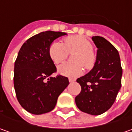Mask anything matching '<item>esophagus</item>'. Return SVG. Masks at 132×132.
Returning <instances> with one entry per match:
<instances>
[{
  "label": "esophagus",
  "mask_w": 132,
  "mask_h": 132,
  "mask_svg": "<svg viewBox=\"0 0 132 132\" xmlns=\"http://www.w3.org/2000/svg\"><path fill=\"white\" fill-rule=\"evenodd\" d=\"M68 80L70 82H73V81H76V80H75L74 79H73V78H69Z\"/></svg>",
  "instance_id": "1"
}]
</instances>
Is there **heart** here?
I'll return each instance as SVG.
<instances>
[{
    "label": "heart",
    "mask_w": 132,
    "mask_h": 132,
    "mask_svg": "<svg viewBox=\"0 0 132 132\" xmlns=\"http://www.w3.org/2000/svg\"><path fill=\"white\" fill-rule=\"evenodd\" d=\"M74 53L73 61L75 62H64L58 67L59 73L76 77L81 73L82 66L87 70L91 69L95 62V55L93 51V45L88 39L81 36H70L64 39V44L54 42L49 47V55L53 62L58 64L68 56L69 53Z\"/></svg>",
    "instance_id": "b5f03b06"
}]
</instances>
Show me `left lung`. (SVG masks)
<instances>
[{
	"label": "left lung",
	"instance_id": "obj_1",
	"mask_svg": "<svg viewBox=\"0 0 132 132\" xmlns=\"http://www.w3.org/2000/svg\"><path fill=\"white\" fill-rule=\"evenodd\" d=\"M92 39L98 48L96 62L88 73L76 80L81 89L75 101L81 112L98 115L114 104L123 71L118 50L102 37L95 36Z\"/></svg>",
	"mask_w": 132,
	"mask_h": 132
}]
</instances>
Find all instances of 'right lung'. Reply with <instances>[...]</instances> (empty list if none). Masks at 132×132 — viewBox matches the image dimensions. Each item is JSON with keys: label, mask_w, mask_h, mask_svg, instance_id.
<instances>
[{"label": "right lung", "mask_w": 132, "mask_h": 132, "mask_svg": "<svg viewBox=\"0 0 132 132\" xmlns=\"http://www.w3.org/2000/svg\"><path fill=\"white\" fill-rule=\"evenodd\" d=\"M67 34L46 31L27 39L18 52L14 62V87L18 102L34 114L53 110L59 95L69 84L68 79L57 75L56 68L49 55L54 39Z\"/></svg>", "instance_id": "add662e5"}]
</instances>
